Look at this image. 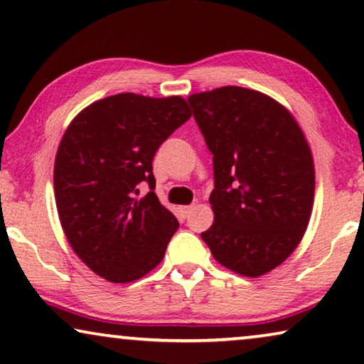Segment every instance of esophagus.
Segmentation results:
<instances>
[{
	"mask_svg": "<svg viewBox=\"0 0 364 364\" xmlns=\"http://www.w3.org/2000/svg\"><path fill=\"white\" fill-rule=\"evenodd\" d=\"M193 208H196V205H186V207H181V212L187 217V215H191Z\"/></svg>",
	"mask_w": 364,
	"mask_h": 364,
	"instance_id": "34e87169",
	"label": "esophagus"
}]
</instances>
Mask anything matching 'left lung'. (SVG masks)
<instances>
[{
	"label": "left lung",
	"mask_w": 364,
	"mask_h": 364,
	"mask_svg": "<svg viewBox=\"0 0 364 364\" xmlns=\"http://www.w3.org/2000/svg\"><path fill=\"white\" fill-rule=\"evenodd\" d=\"M188 104L213 154L215 220L202 240L232 272L263 275L290 257L310 222L315 168L306 139L282 104L252 89L218 87Z\"/></svg>",
	"instance_id": "left-lung-1"
}]
</instances>
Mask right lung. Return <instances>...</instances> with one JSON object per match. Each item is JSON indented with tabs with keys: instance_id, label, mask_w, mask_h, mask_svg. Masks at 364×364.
Here are the masks:
<instances>
[{
	"instance_id": "1",
	"label": "right lung",
	"mask_w": 364,
	"mask_h": 364,
	"mask_svg": "<svg viewBox=\"0 0 364 364\" xmlns=\"http://www.w3.org/2000/svg\"><path fill=\"white\" fill-rule=\"evenodd\" d=\"M191 116L181 96L122 92L92 102L64 132L54 162L59 220L99 277L134 282L164 258L178 222L154 192L152 159ZM142 183L149 192L139 198Z\"/></svg>"
}]
</instances>
